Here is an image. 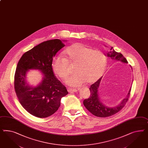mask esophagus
I'll list each match as a JSON object with an SVG mask.
<instances>
[{"mask_svg":"<svg viewBox=\"0 0 148 148\" xmlns=\"http://www.w3.org/2000/svg\"><path fill=\"white\" fill-rule=\"evenodd\" d=\"M68 92H77V90L75 89H72V88H69L68 90Z\"/></svg>","mask_w":148,"mask_h":148,"instance_id":"esophagus-1","label":"esophagus"}]
</instances>
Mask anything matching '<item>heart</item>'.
<instances>
[{
    "label": "heart",
    "instance_id": "heart-1",
    "mask_svg": "<svg viewBox=\"0 0 148 148\" xmlns=\"http://www.w3.org/2000/svg\"><path fill=\"white\" fill-rule=\"evenodd\" d=\"M64 58L56 56L52 60V68L55 73L62 79L69 75L68 64H75V75L66 80L68 84L77 86L85 82L91 83L96 82L106 71L107 59L100 50H93L80 43L72 44L63 52Z\"/></svg>",
    "mask_w": 148,
    "mask_h": 148
}]
</instances>
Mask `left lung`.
Here are the masks:
<instances>
[{
    "instance_id": "8db88e82",
    "label": "left lung",
    "mask_w": 148,
    "mask_h": 148,
    "mask_svg": "<svg viewBox=\"0 0 148 148\" xmlns=\"http://www.w3.org/2000/svg\"><path fill=\"white\" fill-rule=\"evenodd\" d=\"M110 50L106 55L108 57H110L111 59L115 62H121L124 63H127V59L122 53L116 52L113 49L112 47L110 48ZM101 78L102 77L94 84L91 85L89 88L91 92L90 96L89 98L84 99L83 104L87 110L93 115L99 117H107L114 115L122 109L129 99L131 88L129 90L126 97L123 99L122 101L118 106L112 108L106 106L101 101L98 95V88Z\"/></svg>"
}]
</instances>
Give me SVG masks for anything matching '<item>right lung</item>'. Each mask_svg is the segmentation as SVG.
Returning <instances> with one entry per match:
<instances>
[{"label":"right lung","instance_id":"obj_1","mask_svg":"<svg viewBox=\"0 0 148 148\" xmlns=\"http://www.w3.org/2000/svg\"><path fill=\"white\" fill-rule=\"evenodd\" d=\"M64 47L58 39L47 40L26 52L18 63L15 92L22 106L34 116L46 118L55 114L61 98L68 94L66 87L54 75L51 65L57 52ZM32 69L43 73L42 80L36 87L30 86L25 80L27 72Z\"/></svg>","mask_w":148,"mask_h":148}]
</instances>
